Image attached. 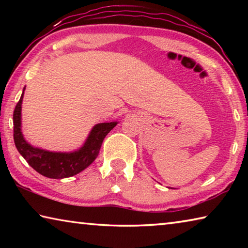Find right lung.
<instances>
[{
    "label": "right lung",
    "instance_id": "1",
    "mask_svg": "<svg viewBox=\"0 0 248 248\" xmlns=\"http://www.w3.org/2000/svg\"><path fill=\"white\" fill-rule=\"evenodd\" d=\"M24 92L25 87L13 115L14 142L16 149L26 159L28 164L39 174L48 178L62 179L71 177L89 167L98 156L105 137L118 124V121H111V123L95 124L84 144L72 152H53V151L36 148L25 140L22 132V103Z\"/></svg>",
    "mask_w": 248,
    "mask_h": 248
}]
</instances>
